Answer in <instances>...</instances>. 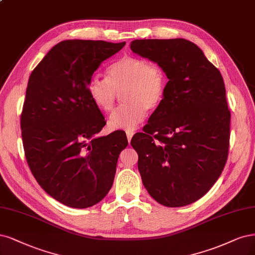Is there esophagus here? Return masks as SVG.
Here are the masks:
<instances>
[{"mask_svg": "<svg viewBox=\"0 0 255 255\" xmlns=\"http://www.w3.org/2000/svg\"><path fill=\"white\" fill-rule=\"evenodd\" d=\"M134 134H135L134 130H128V131H127V137H128V142H130V139H131V137L134 136Z\"/></svg>", "mask_w": 255, "mask_h": 255, "instance_id": "34e87169", "label": "esophagus"}]
</instances>
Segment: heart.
<instances>
[{
    "label": "heart",
    "mask_w": 255,
    "mask_h": 255,
    "mask_svg": "<svg viewBox=\"0 0 255 255\" xmlns=\"http://www.w3.org/2000/svg\"><path fill=\"white\" fill-rule=\"evenodd\" d=\"M166 78L163 69L145 59L126 55L107 71V79L92 77L87 92L93 103L102 112H111L118 94L126 102L114 111L109 126L114 129L131 130L143 121L146 109L154 110L163 99Z\"/></svg>",
    "instance_id": "b5f03b06"
}]
</instances>
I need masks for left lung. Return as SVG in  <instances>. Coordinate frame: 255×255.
<instances>
[{"label": "left lung", "mask_w": 255, "mask_h": 255, "mask_svg": "<svg viewBox=\"0 0 255 255\" xmlns=\"http://www.w3.org/2000/svg\"><path fill=\"white\" fill-rule=\"evenodd\" d=\"M168 77L163 99L130 144L144 188L157 203L183 207L203 197L225 168L230 118L221 72L186 39L130 42Z\"/></svg>", "instance_id": "8db88e82"}]
</instances>
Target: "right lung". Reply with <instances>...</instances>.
<instances>
[{
  "mask_svg": "<svg viewBox=\"0 0 255 255\" xmlns=\"http://www.w3.org/2000/svg\"><path fill=\"white\" fill-rule=\"evenodd\" d=\"M126 42L66 40L33 69L21 114L26 160L41 188L71 208L98 204L111 190L124 130L96 137L107 124L87 84Z\"/></svg>",
  "mask_w": 255,
  "mask_h": 255,
  "instance_id": "obj_1",
  "label": "right lung"
}]
</instances>
